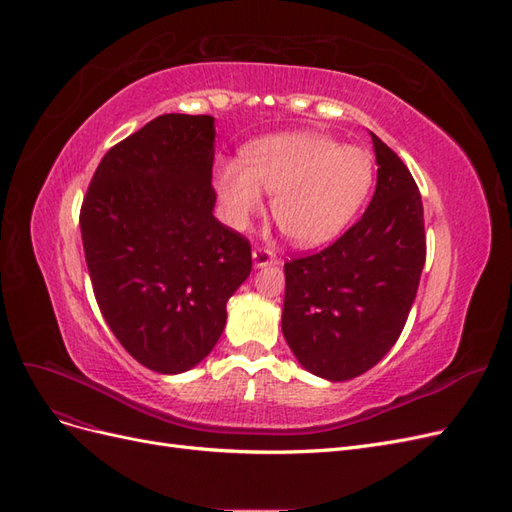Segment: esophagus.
Returning a JSON list of instances; mask_svg holds the SVG:
<instances>
[{
	"mask_svg": "<svg viewBox=\"0 0 512 512\" xmlns=\"http://www.w3.org/2000/svg\"><path fill=\"white\" fill-rule=\"evenodd\" d=\"M252 258H254V267H258V269L267 267V265H275L277 262V256L271 250H267V247H254Z\"/></svg>",
	"mask_w": 512,
	"mask_h": 512,
	"instance_id": "esophagus-1",
	"label": "esophagus"
}]
</instances>
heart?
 I'll return each instance as SVG.
<instances>
[{
	"label": "heart",
	"mask_w": 512,
	"mask_h": 512,
	"mask_svg": "<svg viewBox=\"0 0 512 512\" xmlns=\"http://www.w3.org/2000/svg\"><path fill=\"white\" fill-rule=\"evenodd\" d=\"M374 183V162L365 149L335 138L299 132L262 138L243 149V160L215 168L224 218L245 228L271 194L275 222L299 245L333 239L359 211Z\"/></svg>",
	"instance_id": "b5f03b06"
}]
</instances>
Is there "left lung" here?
Listing matches in <instances>:
<instances>
[{
	"label": "left lung",
	"mask_w": 512,
	"mask_h": 512,
	"mask_svg": "<svg viewBox=\"0 0 512 512\" xmlns=\"http://www.w3.org/2000/svg\"><path fill=\"white\" fill-rule=\"evenodd\" d=\"M378 162L363 218L324 250L284 265L282 331L312 374L344 382L393 348L425 265L423 200L408 166L371 132Z\"/></svg>",
	"instance_id": "left-lung-1"
}]
</instances>
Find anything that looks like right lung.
<instances>
[{"mask_svg": "<svg viewBox=\"0 0 512 512\" xmlns=\"http://www.w3.org/2000/svg\"><path fill=\"white\" fill-rule=\"evenodd\" d=\"M211 115H160L106 151L81 207L85 260L119 344L181 374L218 344L252 247L215 220Z\"/></svg>", "mask_w": 512, "mask_h": 512, "instance_id": "obj_1", "label": "right lung"}]
</instances>
